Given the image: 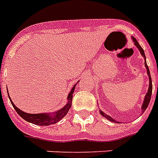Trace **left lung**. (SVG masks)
Wrapping results in <instances>:
<instances>
[{
    "instance_id": "obj_1",
    "label": "left lung",
    "mask_w": 158,
    "mask_h": 158,
    "mask_svg": "<svg viewBox=\"0 0 158 158\" xmlns=\"http://www.w3.org/2000/svg\"><path fill=\"white\" fill-rule=\"evenodd\" d=\"M133 39V42H134V44H135L136 48H138L140 52H141V54L142 55V57L144 58V60H145V66H146V69H147V73H148V75L149 77V88H148V93L146 94V96L144 98V100H143V104H142V106H141V110H142V113L145 111V110L148 108V105H149V103H150V100H151V97H152V78H151V74H150V70L148 69V64H147V62H146V56H145V52H144V50L142 49V48L140 46V44L138 43L137 40L135 39V37H132ZM100 113L101 114V115H103L104 117H106L107 120L109 121H112V122H116V123H119L118 121H115L114 119L112 117H110V115H106L105 114L102 110H100Z\"/></svg>"
}]
</instances>
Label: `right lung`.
<instances>
[{
  "instance_id": "1",
  "label": "right lung",
  "mask_w": 158,
  "mask_h": 158,
  "mask_svg": "<svg viewBox=\"0 0 158 158\" xmlns=\"http://www.w3.org/2000/svg\"><path fill=\"white\" fill-rule=\"evenodd\" d=\"M75 89V85H73L69 94L68 95V103L62 109L59 110H57L56 112H53L52 114H48V113H40V114H29V113H26V112L21 110L18 109L17 106H15L12 102V100L10 99V101L11 105L16 110L17 114L21 116V117L24 119L25 121H28L30 123L37 125V126H49L58 122L61 121L62 119L67 115V113L69 110L70 107L72 106V99H73V93ZM9 96V94H8Z\"/></svg>"
}]
</instances>
